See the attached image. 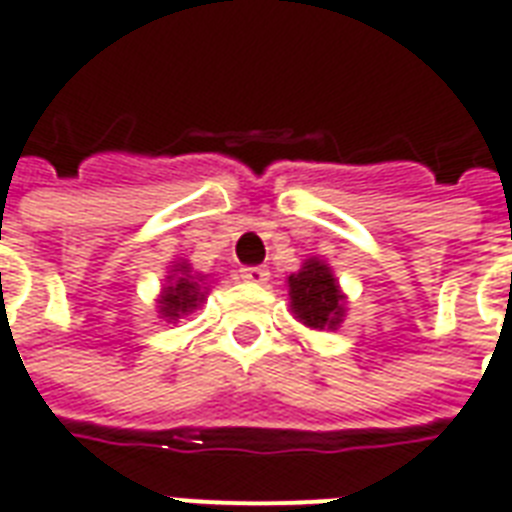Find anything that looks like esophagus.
Segmentation results:
<instances>
[{
	"label": "esophagus",
	"mask_w": 512,
	"mask_h": 512,
	"mask_svg": "<svg viewBox=\"0 0 512 512\" xmlns=\"http://www.w3.org/2000/svg\"><path fill=\"white\" fill-rule=\"evenodd\" d=\"M240 275H242V281L261 286V283H267V278H270V270H264V267H242Z\"/></svg>",
	"instance_id": "esophagus-1"
}]
</instances>
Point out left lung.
<instances>
[{
	"label": "left lung",
	"mask_w": 512,
	"mask_h": 512,
	"mask_svg": "<svg viewBox=\"0 0 512 512\" xmlns=\"http://www.w3.org/2000/svg\"><path fill=\"white\" fill-rule=\"evenodd\" d=\"M289 300L294 319L311 330H335L343 322L346 297L324 261L305 259L300 270L289 275Z\"/></svg>",
	"instance_id": "left-lung-1"
}]
</instances>
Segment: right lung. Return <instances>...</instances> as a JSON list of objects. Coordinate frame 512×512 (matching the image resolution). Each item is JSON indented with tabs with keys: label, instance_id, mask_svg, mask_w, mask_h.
Returning a JSON list of instances; mask_svg holds the SVG:
<instances>
[{
	"label": "right lung",
	"instance_id": "add662e5",
	"mask_svg": "<svg viewBox=\"0 0 512 512\" xmlns=\"http://www.w3.org/2000/svg\"><path fill=\"white\" fill-rule=\"evenodd\" d=\"M204 275H193L188 267V261L174 264V270L169 275V283L163 286V292L158 297V313L160 319L166 322H177L182 316H188L204 302Z\"/></svg>",
	"mask_w": 512,
	"mask_h": 512
}]
</instances>
